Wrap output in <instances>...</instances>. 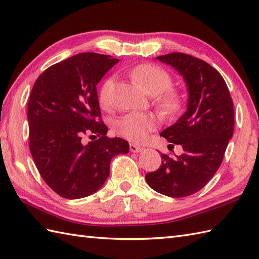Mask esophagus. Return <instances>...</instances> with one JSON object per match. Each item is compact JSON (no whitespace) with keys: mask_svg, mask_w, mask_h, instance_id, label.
<instances>
[{"mask_svg":"<svg viewBox=\"0 0 259 259\" xmlns=\"http://www.w3.org/2000/svg\"><path fill=\"white\" fill-rule=\"evenodd\" d=\"M129 149H130L131 152H135L136 153V152H140L143 148L141 146H138V144L130 143L129 144Z\"/></svg>","mask_w":259,"mask_h":259,"instance_id":"1","label":"esophagus"}]
</instances>
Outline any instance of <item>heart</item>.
<instances>
[{"label":"heart","mask_w":259,"mask_h":259,"mask_svg":"<svg viewBox=\"0 0 259 259\" xmlns=\"http://www.w3.org/2000/svg\"><path fill=\"white\" fill-rule=\"evenodd\" d=\"M129 75L150 95L155 96V104L165 116H176L183 107V96L172 89V77L163 68L154 64H139L129 70ZM115 79L107 78L99 89V102L104 108H109L112 102V89ZM159 124V119L153 113L129 112L115 122V130L127 140L140 142Z\"/></svg>","instance_id":"obj_1"}]
</instances>
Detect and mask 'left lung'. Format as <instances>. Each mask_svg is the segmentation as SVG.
I'll return each mask as SVG.
<instances>
[{
  "label": "left lung",
  "mask_w": 259,
  "mask_h": 259,
  "mask_svg": "<svg viewBox=\"0 0 259 259\" xmlns=\"http://www.w3.org/2000/svg\"><path fill=\"white\" fill-rule=\"evenodd\" d=\"M157 59L176 68L188 86L186 112L161 132L170 146L181 144L184 152L177 157L161 153L162 164L146 180L161 194L185 197L204 188L221 166L233 137L234 105L224 78L206 62L183 53Z\"/></svg>",
  "instance_id": "obj_1"
}]
</instances>
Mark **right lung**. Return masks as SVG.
<instances>
[{"mask_svg":"<svg viewBox=\"0 0 259 259\" xmlns=\"http://www.w3.org/2000/svg\"><path fill=\"white\" fill-rule=\"evenodd\" d=\"M118 62L110 55L77 54L44 70L32 88L29 150L40 177L59 196L95 193L109 177L111 159L129 152L127 141L107 136L96 88ZM83 134L95 141L83 145Z\"/></svg>","mask_w":259,"mask_h":259,"instance_id":"1","label":"right lung"}]
</instances>
